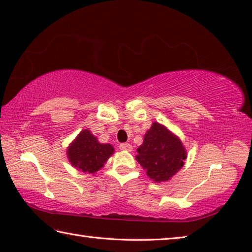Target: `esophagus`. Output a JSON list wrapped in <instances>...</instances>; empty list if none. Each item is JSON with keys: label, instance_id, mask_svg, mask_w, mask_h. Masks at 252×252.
<instances>
[{"label": "esophagus", "instance_id": "34e87169", "mask_svg": "<svg viewBox=\"0 0 252 252\" xmlns=\"http://www.w3.org/2000/svg\"><path fill=\"white\" fill-rule=\"evenodd\" d=\"M119 148H120L123 151H131L132 150V146L130 143H121L120 146H119Z\"/></svg>", "mask_w": 252, "mask_h": 252}]
</instances>
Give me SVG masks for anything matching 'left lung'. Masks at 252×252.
<instances>
[{
	"label": "left lung",
	"mask_w": 252,
	"mask_h": 252,
	"mask_svg": "<svg viewBox=\"0 0 252 252\" xmlns=\"http://www.w3.org/2000/svg\"><path fill=\"white\" fill-rule=\"evenodd\" d=\"M136 151V161L156 182L170 180L187 159V151L180 139L158 122L152 123Z\"/></svg>",
	"instance_id": "left-lung-1"
}]
</instances>
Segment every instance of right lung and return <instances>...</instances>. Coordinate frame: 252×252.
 I'll use <instances>...</instances> for the list:
<instances>
[{
    "instance_id": "1",
    "label": "right lung",
    "mask_w": 252,
    "mask_h": 252,
    "mask_svg": "<svg viewBox=\"0 0 252 252\" xmlns=\"http://www.w3.org/2000/svg\"><path fill=\"white\" fill-rule=\"evenodd\" d=\"M114 148L111 144L100 143L90 130L84 129L67 148L69 161L81 172L94 173L103 167L113 155Z\"/></svg>"
}]
</instances>
